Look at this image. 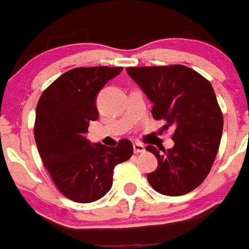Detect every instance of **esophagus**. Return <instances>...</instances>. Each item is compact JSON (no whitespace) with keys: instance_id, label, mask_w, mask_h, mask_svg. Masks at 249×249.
<instances>
[{"instance_id":"34e87169","label":"esophagus","mask_w":249,"mask_h":249,"mask_svg":"<svg viewBox=\"0 0 249 249\" xmlns=\"http://www.w3.org/2000/svg\"><path fill=\"white\" fill-rule=\"evenodd\" d=\"M145 150L144 145L141 144V143H134V152L136 154H140V153H143Z\"/></svg>"}]
</instances>
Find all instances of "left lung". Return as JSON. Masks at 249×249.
<instances>
[{
    "label": "left lung",
    "mask_w": 249,
    "mask_h": 249,
    "mask_svg": "<svg viewBox=\"0 0 249 249\" xmlns=\"http://www.w3.org/2000/svg\"><path fill=\"white\" fill-rule=\"evenodd\" d=\"M126 72L152 101L153 118L175 127L172 148H162L164 153L145 148L158 159L148 182L160 194H188L210 173L222 139L223 114L212 85L183 65L127 67Z\"/></svg>",
    "instance_id": "left-lung-1"
}]
</instances>
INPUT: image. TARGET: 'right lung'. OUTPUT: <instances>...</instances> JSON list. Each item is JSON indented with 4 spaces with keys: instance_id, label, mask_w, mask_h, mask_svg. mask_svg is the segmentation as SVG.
Returning a JSON list of instances; mask_svg holds the SVG:
<instances>
[{
    "instance_id": "right-lung-1",
    "label": "right lung",
    "mask_w": 249,
    "mask_h": 249,
    "mask_svg": "<svg viewBox=\"0 0 249 249\" xmlns=\"http://www.w3.org/2000/svg\"><path fill=\"white\" fill-rule=\"evenodd\" d=\"M122 71L123 67L107 66L70 70L44 90L37 104V149L57 189L72 201L89 203L104 197L112 188L115 165L134 153L129 140L110 148L85 137L89 123L99 118L100 90Z\"/></svg>"
}]
</instances>
